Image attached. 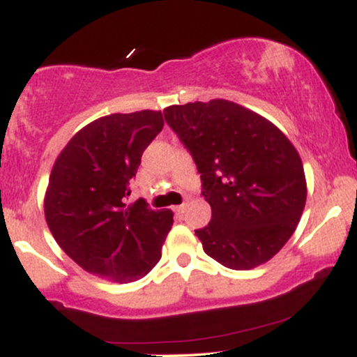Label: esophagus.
Masks as SVG:
<instances>
[{"instance_id":"obj_1","label":"esophagus","mask_w":357,"mask_h":357,"mask_svg":"<svg viewBox=\"0 0 357 357\" xmlns=\"http://www.w3.org/2000/svg\"><path fill=\"white\" fill-rule=\"evenodd\" d=\"M173 210L176 213H183L184 210H186V204H178V206H173Z\"/></svg>"}]
</instances>
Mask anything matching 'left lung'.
<instances>
[{
  "label": "left lung",
  "instance_id": "obj_1",
  "mask_svg": "<svg viewBox=\"0 0 357 357\" xmlns=\"http://www.w3.org/2000/svg\"><path fill=\"white\" fill-rule=\"evenodd\" d=\"M165 119L190 149L211 206L196 230L206 255L250 270L280 252L307 199L302 159L275 124L231 100L169 105Z\"/></svg>",
  "mask_w": 357,
  "mask_h": 357
}]
</instances>
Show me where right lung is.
<instances>
[{
  "mask_svg": "<svg viewBox=\"0 0 357 357\" xmlns=\"http://www.w3.org/2000/svg\"><path fill=\"white\" fill-rule=\"evenodd\" d=\"M165 126L161 110L110 114L82 127L52 167L43 210L53 238L85 272L129 284L161 260L173 211L126 204L141 155Z\"/></svg>",
  "mask_w": 357,
  "mask_h": 357,
  "instance_id": "1",
  "label": "right lung"
}]
</instances>
